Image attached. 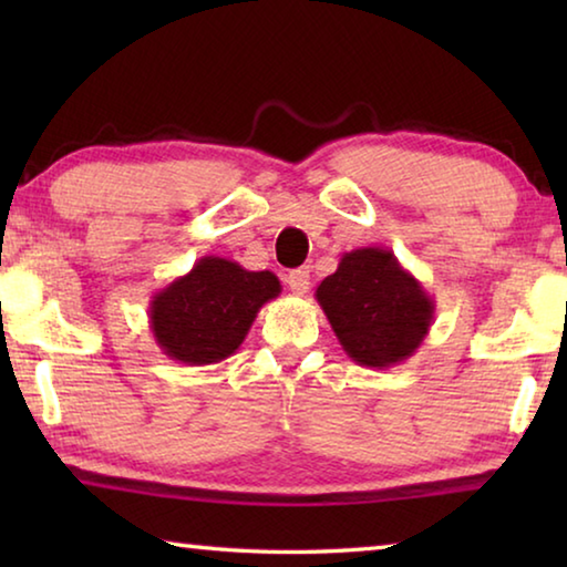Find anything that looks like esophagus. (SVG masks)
Instances as JSON below:
<instances>
[{
  "instance_id": "esophagus-1",
  "label": "esophagus",
  "mask_w": 567,
  "mask_h": 567,
  "mask_svg": "<svg viewBox=\"0 0 567 567\" xmlns=\"http://www.w3.org/2000/svg\"><path fill=\"white\" fill-rule=\"evenodd\" d=\"M287 287H290L295 295H305L310 290V270H307V267H297V270L287 275Z\"/></svg>"
}]
</instances>
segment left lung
Here are the masks:
<instances>
[{
	"label": "left lung",
	"instance_id": "left-lung-1",
	"mask_svg": "<svg viewBox=\"0 0 567 567\" xmlns=\"http://www.w3.org/2000/svg\"><path fill=\"white\" fill-rule=\"evenodd\" d=\"M315 300L348 358L370 370L412 358L435 320V300L388 247L344 252Z\"/></svg>",
	"mask_w": 567,
	"mask_h": 567
}]
</instances>
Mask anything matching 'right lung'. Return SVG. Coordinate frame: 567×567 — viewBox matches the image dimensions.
I'll return each instance as SVG.
<instances>
[{"label":"right lung","instance_id":"obj_1","mask_svg":"<svg viewBox=\"0 0 567 567\" xmlns=\"http://www.w3.org/2000/svg\"><path fill=\"white\" fill-rule=\"evenodd\" d=\"M280 292L270 270L252 272L209 255L152 295L150 328L169 360L213 364L237 352L260 307Z\"/></svg>","mask_w":567,"mask_h":567}]
</instances>
